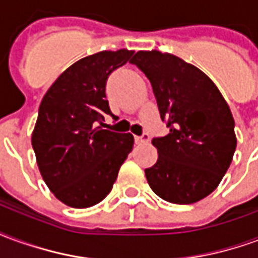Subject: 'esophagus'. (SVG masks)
<instances>
[{
	"label": "esophagus",
	"mask_w": 258,
	"mask_h": 258,
	"mask_svg": "<svg viewBox=\"0 0 258 258\" xmlns=\"http://www.w3.org/2000/svg\"><path fill=\"white\" fill-rule=\"evenodd\" d=\"M135 142L137 144H146V142H149V135L144 134L141 137H135Z\"/></svg>",
	"instance_id": "1"
}]
</instances>
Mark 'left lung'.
<instances>
[{"instance_id": "8db88e82", "label": "left lung", "mask_w": 258, "mask_h": 258, "mask_svg": "<svg viewBox=\"0 0 258 258\" xmlns=\"http://www.w3.org/2000/svg\"><path fill=\"white\" fill-rule=\"evenodd\" d=\"M149 79L170 134L152 141L159 157L145 175L152 190L175 205H190L216 189L236 149L232 113L200 69L173 53L138 51L131 59Z\"/></svg>"}]
</instances>
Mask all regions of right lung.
<instances>
[{
  "mask_svg": "<svg viewBox=\"0 0 258 258\" xmlns=\"http://www.w3.org/2000/svg\"><path fill=\"white\" fill-rule=\"evenodd\" d=\"M133 53L101 51L80 59L42 98L31 145L42 179L66 206L87 209L102 202L133 151L130 133L102 128L105 114H112L105 94L107 77L131 62Z\"/></svg>",
  "mask_w": 258,
  "mask_h": 258,
  "instance_id": "right-lung-1",
  "label": "right lung"
}]
</instances>
